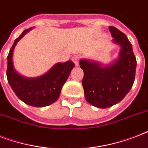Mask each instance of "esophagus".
<instances>
[{"mask_svg":"<svg viewBox=\"0 0 148 148\" xmlns=\"http://www.w3.org/2000/svg\"><path fill=\"white\" fill-rule=\"evenodd\" d=\"M71 60L74 63V64H75V66H78L79 64V63H78V60H79V58H78V56H77V55H74L71 58Z\"/></svg>","mask_w":148,"mask_h":148,"instance_id":"34e87169","label":"esophagus"}]
</instances>
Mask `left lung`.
<instances>
[{
  "instance_id": "1",
  "label": "left lung",
  "mask_w": 148,
  "mask_h": 148,
  "mask_svg": "<svg viewBox=\"0 0 148 148\" xmlns=\"http://www.w3.org/2000/svg\"><path fill=\"white\" fill-rule=\"evenodd\" d=\"M112 42L119 45L117 59L109 64L89 59H81L82 81L86 101L99 108H110L119 103L133 86L137 60L132 45L127 36L114 27H109Z\"/></svg>"
}]
</instances>
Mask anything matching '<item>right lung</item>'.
Instances as JSON below:
<instances>
[{
	"label": "right lung",
	"instance_id": "add662e5",
	"mask_svg": "<svg viewBox=\"0 0 148 148\" xmlns=\"http://www.w3.org/2000/svg\"><path fill=\"white\" fill-rule=\"evenodd\" d=\"M31 29L24 31L15 39L8 56L7 77L10 88L21 101L33 107L43 108L58 101L74 64L71 60L57 63L48 71L37 77H26L20 74L13 63L14 50L17 42Z\"/></svg>",
	"mask_w": 148,
	"mask_h": 148
}]
</instances>
